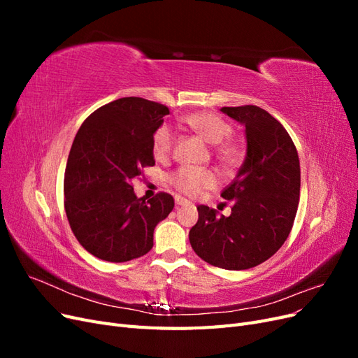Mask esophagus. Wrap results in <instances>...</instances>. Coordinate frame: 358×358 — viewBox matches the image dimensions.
Instances as JSON below:
<instances>
[{"label":"esophagus","instance_id":"esophagus-1","mask_svg":"<svg viewBox=\"0 0 358 358\" xmlns=\"http://www.w3.org/2000/svg\"><path fill=\"white\" fill-rule=\"evenodd\" d=\"M175 203H176V206H187V204H189V201H188L187 199L179 197V196H176V199H175Z\"/></svg>","mask_w":358,"mask_h":358}]
</instances>
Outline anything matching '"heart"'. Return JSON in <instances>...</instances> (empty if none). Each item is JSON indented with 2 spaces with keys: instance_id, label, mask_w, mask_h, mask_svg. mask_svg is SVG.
<instances>
[{
  "instance_id": "obj_1",
  "label": "heart",
  "mask_w": 358,
  "mask_h": 358,
  "mask_svg": "<svg viewBox=\"0 0 358 358\" xmlns=\"http://www.w3.org/2000/svg\"><path fill=\"white\" fill-rule=\"evenodd\" d=\"M183 125L196 131L206 142L213 145L215 155L225 167L239 166L246 155V145L242 138L230 137L233 127L224 117L213 112H194L182 117ZM176 143V134L167 124L159 125L152 136V154L157 159H167ZM170 185L183 196L196 197L204 189L213 188L218 182L215 171L182 166L169 176Z\"/></svg>"
}]
</instances>
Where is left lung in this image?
Listing matches in <instances>:
<instances>
[{
    "label": "left lung",
    "mask_w": 358,
    "mask_h": 358,
    "mask_svg": "<svg viewBox=\"0 0 358 358\" xmlns=\"http://www.w3.org/2000/svg\"><path fill=\"white\" fill-rule=\"evenodd\" d=\"M221 112L245 125L246 158L221 192L231 200V215L218 216L208 206H197L189 243L206 263L245 270L266 262L287 241L299 208L300 162L287 129L262 107H222Z\"/></svg>",
    "instance_id": "8db88e82"
}]
</instances>
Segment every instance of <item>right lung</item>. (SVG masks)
<instances>
[{
	"mask_svg": "<svg viewBox=\"0 0 358 358\" xmlns=\"http://www.w3.org/2000/svg\"><path fill=\"white\" fill-rule=\"evenodd\" d=\"M169 107L140 96L101 106L85 119L64 175V209L79 243L94 257L124 263L148 254L154 230L175 208L167 192L138 199L133 179L155 166L152 136Z\"/></svg>",
	"mask_w": 358,
	"mask_h": 358,
	"instance_id": "obj_1",
	"label": "right lung"
}]
</instances>
